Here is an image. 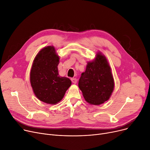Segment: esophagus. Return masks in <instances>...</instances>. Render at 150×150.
I'll return each instance as SVG.
<instances>
[{
  "label": "esophagus",
  "mask_w": 150,
  "mask_h": 150,
  "mask_svg": "<svg viewBox=\"0 0 150 150\" xmlns=\"http://www.w3.org/2000/svg\"><path fill=\"white\" fill-rule=\"evenodd\" d=\"M71 81H72V82L74 84H76L77 82V80L76 79V78H72V79H71Z\"/></svg>",
  "instance_id": "esophagus-1"
}]
</instances>
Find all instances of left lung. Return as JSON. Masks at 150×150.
I'll return each instance as SVG.
<instances>
[{
	"label": "left lung",
	"instance_id": "left-lung-1",
	"mask_svg": "<svg viewBox=\"0 0 150 150\" xmlns=\"http://www.w3.org/2000/svg\"><path fill=\"white\" fill-rule=\"evenodd\" d=\"M78 86L90 105L103 104L111 96L114 88V78L106 57L101 52L96 54L93 61L88 62Z\"/></svg>",
	"mask_w": 150,
	"mask_h": 150
}]
</instances>
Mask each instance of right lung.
Wrapping results in <instances>:
<instances>
[{
    "label": "right lung",
    "instance_id": "right-lung-1",
    "mask_svg": "<svg viewBox=\"0 0 150 150\" xmlns=\"http://www.w3.org/2000/svg\"><path fill=\"white\" fill-rule=\"evenodd\" d=\"M59 57L52 46L44 47L33 60L30 80L35 96L40 101L55 105L64 97L71 86L69 78L59 75Z\"/></svg>",
    "mask_w": 150,
    "mask_h": 150
}]
</instances>
